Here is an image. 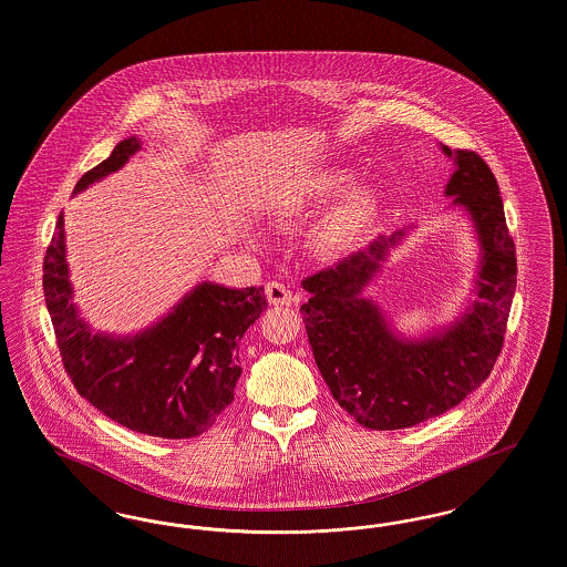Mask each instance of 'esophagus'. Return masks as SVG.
<instances>
[{
	"instance_id": "1",
	"label": "esophagus",
	"mask_w": 567,
	"mask_h": 567,
	"mask_svg": "<svg viewBox=\"0 0 567 567\" xmlns=\"http://www.w3.org/2000/svg\"><path fill=\"white\" fill-rule=\"evenodd\" d=\"M266 297H268L271 306H291V303H296L293 291L289 287H285L282 282H276V280L266 285Z\"/></svg>"
}]
</instances>
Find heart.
<instances>
[{
    "label": "heart",
    "instance_id": "b5f03b06",
    "mask_svg": "<svg viewBox=\"0 0 567 567\" xmlns=\"http://www.w3.org/2000/svg\"><path fill=\"white\" fill-rule=\"evenodd\" d=\"M352 176L349 169H340V167H331L319 172L312 181H308L303 193H299L296 199L308 202V199H327L333 197L338 193L347 189L351 185ZM378 195L377 190L370 187H357L349 190L340 204L333 208L331 218H329V236L333 240H344L349 236H354L357 231H361L370 218L377 213Z\"/></svg>",
    "mask_w": 567,
    "mask_h": 567
}]
</instances>
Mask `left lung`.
Returning <instances> with one entry per match:
<instances>
[{"label":"left lung","instance_id":"8db88e82","mask_svg":"<svg viewBox=\"0 0 567 567\" xmlns=\"http://www.w3.org/2000/svg\"><path fill=\"white\" fill-rule=\"evenodd\" d=\"M446 197L472 216L481 243L476 301L432 336L393 333L374 299L361 296L404 231L370 244L340 264L308 276L310 299L299 308L315 361L333 400L377 432L414 427L463 402L485 382L497 354L516 289V255L504 202L491 167L474 151H451Z\"/></svg>","mask_w":567,"mask_h":567}]
</instances>
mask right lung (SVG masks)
<instances>
[{
  "label": "right lung",
  "mask_w": 567,
  "mask_h": 567,
  "mask_svg": "<svg viewBox=\"0 0 567 567\" xmlns=\"http://www.w3.org/2000/svg\"><path fill=\"white\" fill-rule=\"evenodd\" d=\"M137 148L135 135L118 142L106 162L82 176L74 193L121 169ZM42 270L63 368L82 398L109 419L132 432L187 440L208 432L234 402L243 374L240 340L268 308L264 287L202 282L159 323L116 338L91 331L72 301L63 213Z\"/></svg>",
  "instance_id": "1"
}]
</instances>
